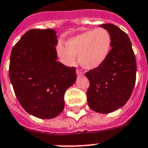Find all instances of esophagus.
Instances as JSON below:
<instances>
[{"instance_id":"34e87169","label":"esophagus","mask_w":148,"mask_h":148,"mask_svg":"<svg viewBox=\"0 0 148 148\" xmlns=\"http://www.w3.org/2000/svg\"><path fill=\"white\" fill-rule=\"evenodd\" d=\"M76 74H77V76H81V75H83V73H82L81 71H79V70H77Z\"/></svg>"}]
</instances>
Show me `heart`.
Here are the masks:
<instances>
[{
  "mask_svg": "<svg viewBox=\"0 0 148 148\" xmlns=\"http://www.w3.org/2000/svg\"><path fill=\"white\" fill-rule=\"evenodd\" d=\"M111 36L106 29L98 27L84 31L66 41L65 46L59 45L58 53L68 66L75 63L77 56L79 64L88 71L97 69L105 63L111 50Z\"/></svg>",
  "mask_w": 148,
  "mask_h": 148,
  "instance_id": "heart-1",
  "label": "heart"
}]
</instances>
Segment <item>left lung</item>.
Segmentation results:
<instances>
[{"label":"left lung","mask_w":148,"mask_h":148,"mask_svg":"<svg viewBox=\"0 0 148 148\" xmlns=\"http://www.w3.org/2000/svg\"><path fill=\"white\" fill-rule=\"evenodd\" d=\"M111 36L110 55L102 66L85 74L90 82L88 103L93 110L108 114L124 106L135 84L137 64L130 38L112 24H101Z\"/></svg>","instance_id":"left-lung-1"}]
</instances>
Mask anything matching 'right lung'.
<instances>
[{
  "mask_svg": "<svg viewBox=\"0 0 148 148\" xmlns=\"http://www.w3.org/2000/svg\"><path fill=\"white\" fill-rule=\"evenodd\" d=\"M53 29L27 31L13 47L9 76L22 108L41 119L64 110V96L76 81V70L58 60V37Z\"/></svg>",
  "mask_w": 148,
  "mask_h": 148,
  "instance_id": "right-lung-1",
  "label": "right lung"
}]
</instances>
